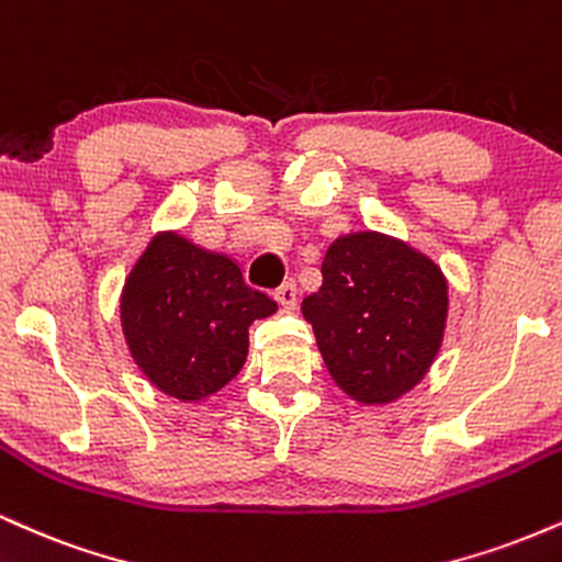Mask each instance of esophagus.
<instances>
[{"mask_svg": "<svg viewBox=\"0 0 562 562\" xmlns=\"http://www.w3.org/2000/svg\"><path fill=\"white\" fill-rule=\"evenodd\" d=\"M276 296H279V302L286 310H296V302H300V286H296V281H286L283 286H279Z\"/></svg>", "mask_w": 562, "mask_h": 562, "instance_id": "34e87169", "label": "esophagus"}]
</instances>
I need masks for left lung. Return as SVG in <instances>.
I'll use <instances>...</instances> for the list:
<instances>
[{"instance_id":"8db88e82","label":"left lung","mask_w":562,"mask_h":562,"mask_svg":"<svg viewBox=\"0 0 562 562\" xmlns=\"http://www.w3.org/2000/svg\"><path fill=\"white\" fill-rule=\"evenodd\" d=\"M323 283L302 300L334 384L360 405H389L426 379L445 341L450 283L431 257L381 231L328 244Z\"/></svg>"}]
</instances>
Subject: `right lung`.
Returning <instances> with one entry per match:
<instances>
[{
    "instance_id": "add662e5",
    "label": "right lung",
    "mask_w": 562,
    "mask_h": 562,
    "mask_svg": "<svg viewBox=\"0 0 562 562\" xmlns=\"http://www.w3.org/2000/svg\"><path fill=\"white\" fill-rule=\"evenodd\" d=\"M279 302L247 283L231 255L181 231H157L121 292L125 347L162 394L200 405L236 379L249 352V326Z\"/></svg>"
}]
</instances>
